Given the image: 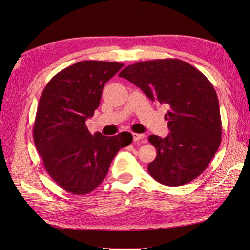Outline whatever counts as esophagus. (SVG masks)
I'll list each match as a JSON object with an SVG mask.
<instances>
[{
  "mask_svg": "<svg viewBox=\"0 0 250 250\" xmlns=\"http://www.w3.org/2000/svg\"><path fill=\"white\" fill-rule=\"evenodd\" d=\"M133 136V140L135 142L137 141H141L142 143H145L146 142V139H145V136L143 134H137V133H133L132 134Z\"/></svg>",
  "mask_w": 250,
  "mask_h": 250,
  "instance_id": "34e87169",
  "label": "esophagus"
}]
</instances>
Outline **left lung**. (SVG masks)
<instances>
[{
    "label": "left lung",
    "instance_id": "left-lung-1",
    "mask_svg": "<svg viewBox=\"0 0 250 250\" xmlns=\"http://www.w3.org/2000/svg\"><path fill=\"white\" fill-rule=\"evenodd\" d=\"M118 76L142 89L151 101L169 108L170 134L149 136L156 158L148 173L168 187L187 184L206 170L221 141V119L216 91L204 74L177 59L128 64Z\"/></svg>",
    "mask_w": 250,
    "mask_h": 250
}]
</instances>
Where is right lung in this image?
<instances>
[{
  "instance_id": "right-lung-1",
  "label": "right lung",
  "mask_w": 250,
  "mask_h": 250,
  "mask_svg": "<svg viewBox=\"0 0 250 250\" xmlns=\"http://www.w3.org/2000/svg\"><path fill=\"white\" fill-rule=\"evenodd\" d=\"M123 67L112 62H78L54 75L42 91L34 142L49 176L73 195L98 188L118 150L132 143L130 133L92 136L85 125L100 105L105 83Z\"/></svg>"
}]
</instances>
